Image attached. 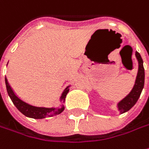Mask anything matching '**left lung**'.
<instances>
[{
  "label": "left lung",
  "instance_id": "1",
  "mask_svg": "<svg viewBox=\"0 0 149 149\" xmlns=\"http://www.w3.org/2000/svg\"><path fill=\"white\" fill-rule=\"evenodd\" d=\"M135 56L139 62L138 74L136 77L135 83L132 91L129 93V95H126L123 100H121L118 103V109L120 111L121 114L130 110L135 105L137 100H139L140 96V94L144 86V68H143V62L140 54L138 52H135Z\"/></svg>",
  "mask_w": 149,
  "mask_h": 149
}]
</instances>
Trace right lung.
<instances>
[{"instance_id": "right-lung-1", "label": "right lung", "mask_w": 149, "mask_h": 149, "mask_svg": "<svg viewBox=\"0 0 149 149\" xmlns=\"http://www.w3.org/2000/svg\"><path fill=\"white\" fill-rule=\"evenodd\" d=\"M5 81H6V86L8 95L12 100L13 104L23 115L27 117L33 118V119H44L46 117H52V116L59 115L60 113H62L64 110L63 105H62L60 108H45V107H36V106L29 105L26 102L20 100L18 96L15 94L10 86L8 83L6 78H5ZM68 91H69V86H68L63 91V94L60 97L61 100H63V102L65 101L66 95L68 93Z\"/></svg>"}]
</instances>
